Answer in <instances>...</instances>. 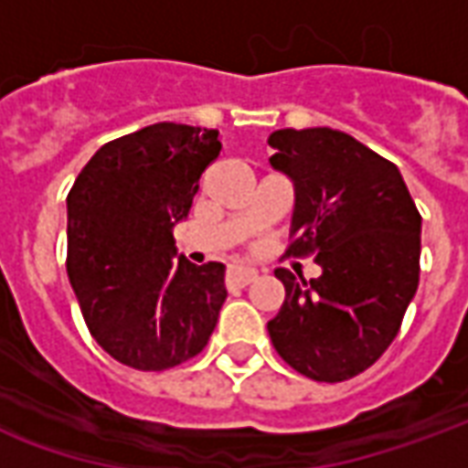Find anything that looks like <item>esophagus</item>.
I'll return each mask as SVG.
<instances>
[{"mask_svg":"<svg viewBox=\"0 0 468 468\" xmlns=\"http://www.w3.org/2000/svg\"><path fill=\"white\" fill-rule=\"evenodd\" d=\"M255 278H258V271L250 265H233L228 271V283L230 285H248L253 283Z\"/></svg>","mask_w":468,"mask_h":468,"instance_id":"1","label":"esophagus"}]
</instances>
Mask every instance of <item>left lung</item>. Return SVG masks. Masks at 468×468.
<instances>
[{
    "mask_svg": "<svg viewBox=\"0 0 468 468\" xmlns=\"http://www.w3.org/2000/svg\"><path fill=\"white\" fill-rule=\"evenodd\" d=\"M271 165L295 185L288 255L324 273L275 278L285 301L268 334L305 378L348 381L378 361L401 328L421 273V215L399 167L331 127L275 130Z\"/></svg>",
    "mask_w": 468,
    "mask_h": 468,
    "instance_id": "obj_1",
    "label": "left lung"
}]
</instances>
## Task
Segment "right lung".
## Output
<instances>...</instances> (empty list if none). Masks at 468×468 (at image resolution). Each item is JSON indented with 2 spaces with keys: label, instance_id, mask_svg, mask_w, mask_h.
<instances>
[{
  "label": "right lung",
  "instance_id": "obj_1",
  "mask_svg": "<svg viewBox=\"0 0 468 468\" xmlns=\"http://www.w3.org/2000/svg\"><path fill=\"white\" fill-rule=\"evenodd\" d=\"M218 154V130L150 124L102 144L67 195L69 283L92 338L130 368H175L213 335L225 265L175 263L173 228Z\"/></svg>",
  "mask_w": 468,
  "mask_h": 468
}]
</instances>
